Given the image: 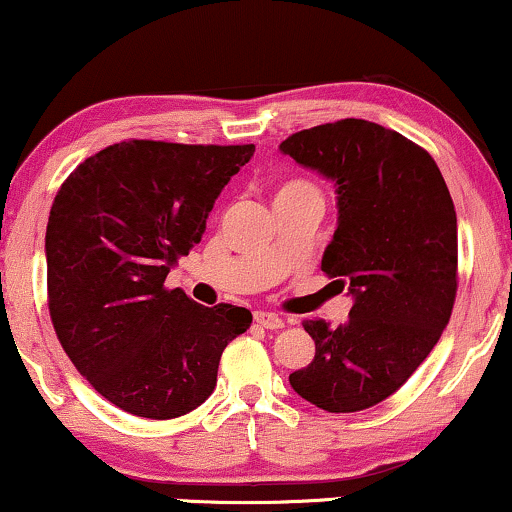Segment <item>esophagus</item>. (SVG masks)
Returning <instances> with one entry per match:
<instances>
[{
  "instance_id": "esophagus-1",
  "label": "esophagus",
  "mask_w": 512,
  "mask_h": 512,
  "mask_svg": "<svg viewBox=\"0 0 512 512\" xmlns=\"http://www.w3.org/2000/svg\"><path fill=\"white\" fill-rule=\"evenodd\" d=\"M254 321H256L258 326L270 328V331H277V328H284V319L277 317V314H272V312H256V314H254Z\"/></svg>"
}]
</instances>
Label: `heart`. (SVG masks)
Returning <instances> with one entry per match:
<instances>
[{
	"instance_id": "b5f03b06",
	"label": "heart",
	"mask_w": 512,
	"mask_h": 512,
	"mask_svg": "<svg viewBox=\"0 0 512 512\" xmlns=\"http://www.w3.org/2000/svg\"><path fill=\"white\" fill-rule=\"evenodd\" d=\"M298 193H314V195H319L317 186H314L312 181H307L303 177H291V179H284L282 184L277 186L275 200L286 198V195H298Z\"/></svg>"
}]
</instances>
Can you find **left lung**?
Here are the masks:
<instances>
[{"mask_svg":"<svg viewBox=\"0 0 512 512\" xmlns=\"http://www.w3.org/2000/svg\"><path fill=\"white\" fill-rule=\"evenodd\" d=\"M279 151L335 184L338 228L321 270L354 298L338 328L305 321L317 352L289 382L326 412L373 408L403 387L450 321L457 296L450 191L422 146L363 118L300 130Z\"/></svg>","mask_w":512,"mask_h":512,"instance_id":"left-lung-1","label":"left lung"}]
</instances>
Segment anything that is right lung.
I'll return each mask as SVG.
<instances>
[{"instance_id":"add662e5","label":"right lung","mask_w":512,"mask_h":512,"mask_svg":"<svg viewBox=\"0 0 512 512\" xmlns=\"http://www.w3.org/2000/svg\"><path fill=\"white\" fill-rule=\"evenodd\" d=\"M254 151L130 139L83 160L55 195L48 312L76 370L116 408L146 419L195 410L223 349L251 326L244 307L198 305L165 277Z\"/></svg>"}]
</instances>
